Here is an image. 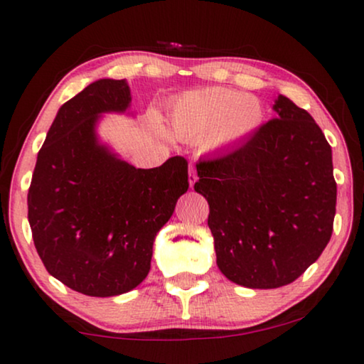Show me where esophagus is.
<instances>
[{
	"label": "esophagus",
	"instance_id": "obj_1",
	"mask_svg": "<svg viewBox=\"0 0 364 364\" xmlns=\"http://www.w3.org/2000/svg\"><path fill=\"white\" fill-rule=\"evenodd\" d=\"M197 182V172H196V167L188 166V183H191V187H193V183Z\"/></svg>",
	"mask_w": 364,
	"mask_h": 364
}]
</instances>
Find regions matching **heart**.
Returning <instances> with one entry per match:
<instances>
[{"label": "heart", "mask_w": 364, "mask_h": 364, "mask_svg": "<svg viewBox=\"0 0 364 364\" xmlns=\"http://www.w3.org/2000/svg\"><path fill=\"white\" fill-rule=\"evenodd\" d=\"M265 107L255 96L230 87H207L183 92L168 107L173 136L193 141L203 137L208 151L235 146L260 131Z\"/></svg>", "instance_id": "b5f03b06"}]
</instances>
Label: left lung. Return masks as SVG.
Wrapping results in <instances>:
<instances>
[{"mask_svg":"<svg viewBox=\"0 0 364 364\" xmlns=\"http://www.w3.org/2000/svg\"><path fill=\"white\" fill-rule=\"evenodd\" d=\"M277 116L240 147L198 161L217 265L247 288L295 282L330 242L336 213L331 147L305 109L285 96Z\"/></svg>","mask_w":364,"mask_h":364,"instance_id":"1","label":"left lung"}]
</instances>
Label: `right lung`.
<instances>
[{"label": "right lung", "instance_id": "right-lung-1", "mask_svg": "<svg viewBox=\"0 0 364 364\" xmlns=\"http://www.w3.org/2000/svg\"><path fill=\"white\" fill-rule=\"evenodd\" d=\"M129 104L124 79H99L64 102L28 192V220L44 267L89 296L122 295L147 277L157 232L188 188L183 157L136 168L99 144L101 114L126 112Z\"/></svg>", "mask_w": 364, "mask_h": 364}]
</instances>
